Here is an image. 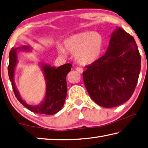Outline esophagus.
I'll use <instances>...</instances> for the list:
<instances>
[{
    "mask_svg": "<svg viewBox=\"0 0 148 148\" xmlns=\"http://www.w3.org/2000/svg\"><path fill=\"white\" fill-rule=\"evenodd\" d=\"M75 69L77 70V71H78L79 73H82V72H83V69L82 68V67H76L75 68Z\"/></svg>",
    "mask_w": 148,
    "mask_h": 148,
    "instance_id": "obj_1",
    "label": "esophagus"
}]
</instances>
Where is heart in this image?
<instances>
[{
	"instance_id": "b5f03b06",
	"label": "heart",
	"mask_w": 148,
	"mask_h": 148,
	"mask_svg": "<svg viewBox=\"0 0 148 148\" xmlns=\"http://www.w3.org/2000/svg\"><path fill=\"white\" fill-rule=\"evenodd\" d=\"M64 47L57 45V50L62 56L66 51L74 54V58L81 65H90L97 61L103 47V39L99 34L86 31L67 38L64 41Z\"/></svg>"
}]
</instances>
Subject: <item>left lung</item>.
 <instances>
[{"label":"left lung","instance_id":"8db88e82","mask_svg":"<svg viewBox=\"0 0 148 148\" xmlns=\"http://www.w3.org/2000/svg\"><path fill=\"white\" fill-rule=\"evenodd\" d=\"M82 73L90 97L101 107H117L130 99L138 82L141 57L134 39L120 27L112 32L104 56Z\"/></svg>","mask_w":148,"mask_h":148}]
</instances>
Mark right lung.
<instances>
[{
  "label": "right lung",
  "mask_w": 148,
  "mask_h": 148,
  "mask_svg": "<svg viewBox=\"0 0 148 148\" xmlns=\"http://www.w3.org/2000/svg\"><path fill=\"white\" fill-rule=\"evenodd\" d=\"M30 51V48L28 46L21 47H12L10 51L9 65L8 67V75L15 97L17 100L28 110L33 112L42 114L52 115L57 113L61 110L64 105L67 88L66 76L71 71L72 65L66 64L56 68L45 63H40L41 70L43 71L46 82V92L43 101L38 105H30L27 104L22 99L18 92L15 84V70L18 63L17 51Z\"/></svg>",
  "instance_id": "obj_1"
}]
</instances>
